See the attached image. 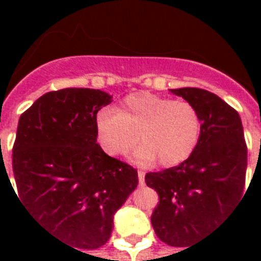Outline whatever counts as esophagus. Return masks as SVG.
<instances>
[{"instance_id":"esophagus-1","label":"esophagus","mask_w":261,"mask_h":261,"mask_svg":"<svg viewBox=\"0 0 261 261\" xmlns=\"http://www.w3.org/2000/svg\"><path fill=\"white\" fill-rule=\"evenodd\" d=\"M138 183L141 185V186H144L145 185V172H138Z\"/></svg>"}]
</instances>
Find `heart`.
<instances>
[{"label": "heart", "instance_id": "obj_1", "mask_svg": "<svg viewBox=\"0 0 261 261\" xmlns=\"http://www.w3.org/2000/svg\"><path fill=\"white\" fill-rule=\"evenodd\" d=\"M99 145L109 155H124L144 142L134 161L147 165L158 158L166 168L185 162L196 149L201 117L187 100H170L151 92H137L124 99L120 112L102 109L96 114Z\"/></svg>", "mask_w": 261, "mask_h": 261}]
</instances>
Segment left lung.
I'll use <instances>...</instances> for the list:
<instances>
[{"instance_id":"1","label":"left lung","mask_w":261,"mask_h":261,"mask_svg":"<svg viewBox=\"0 0 261 261\" xmlns=\"http://www.w3.org/2000/svg\"><path fill=\"white\" fill-rule=\"evenodd\" d=\"M169 91L197 109L201 134L185 162L147 173L145 183L159 194L151 217L155 233L169 246L189 249L242 198L247 148L239 114L221 97L198 88Z\"/></svg>"}]
</instances>
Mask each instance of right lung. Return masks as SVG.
I'll list each match as a JSON object with an SVG mask.
<instances>
[{"label": "right lung", "mask_w": 261, "mask_h": 261, "mask_svg": "<svg viewBox=\"0 0 261 261\" xmlns=\"http://www.w3.org/2000/svg\"><path fill=\"white\" fill-rule=\"evenodd\" d=\"M110 102L100 89L65 88L39 97L18 123L12 153L18 198L72 249L103 246L114 214L138 185L137 170L96 142V114Z\"/></svg>", "instance_id": "1"}]
</instances>
